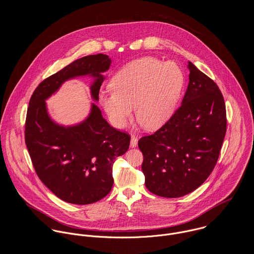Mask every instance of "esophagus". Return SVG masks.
<instances>
[{
  "label": "esophagus",
  "mask_w": 254,
  "mask_h": 254,
  "mask_svg": "<svg viewBox=\"0 0 254 254\" xmlns=\"http://www.w3.org/2000/svg\"><path fill=\"white\" fill-rule=\"evenodd\" d=\"M130 145L131 147H136L138 145V139L135 135L131 136V142H130Z\"/></svg>",
  "instance_id": "obj_1"
}]
</instances>
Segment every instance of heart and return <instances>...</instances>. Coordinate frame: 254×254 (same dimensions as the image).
Masks as SVG:
<instances>
[{
	"instance_id": "b5f03b06",
	"label": "heart",
	"mask_w": 254,
	"mask_h": 254,
	"mask_svg": "<svg viewBox=\"0 0 254 254\" xmlns=\"http://www.w3.org/2000/svg\"><path fill=\"white\" fill-rule=\"evenodd\" d=\"M113 91L100 94V104L116 128H124L136 107L138 121L148 130L162 126L173 114L184 86V74L174 62L146 57L114 74Z\"/></svg>"
}]
</instances>
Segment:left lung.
Listing matches in <instances>:
<instances>
[{"instance_id":"8db88e82","label":"left lung","mask_w":254,"mask_h":254,"mask_svg":"<svg viewBox=\"0 0 254 254\" xmlns=\"http://www.w3.org/2000/svg\"><path fill=\"white\" fill-rule=\"evenodd\" d=\"M188 68L190 81L181 107L138 143L145 187L163 197H180L203 184L217 162L226 134V107L216 83L190 62Z\"/></svg>"}]
</instances>
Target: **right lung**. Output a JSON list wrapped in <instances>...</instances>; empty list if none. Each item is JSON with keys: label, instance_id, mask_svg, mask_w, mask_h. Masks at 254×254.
<instances>
[{"label": "right lung", "instance_id": "right-lung-1", "mask_svg": "<svg viewBox=\"0 0 254 254\" xmlns=\"http://www.w3.org/2000/svg\"><path fill=\"white\" fill-rule=\"evenodd\" d=\"M110 64L103 54L74 61L39 84L27 109L25 144L37 175L59 198L73 204H90L109 193L114 160L128 150L131 138L111 127L94 103L84 120L65 126L51 117L46 101L64 82L88 76L93 78L91 98L98 103L102 73Z\"/></svg>", "mask_w": 254, "mask_h": 254}]
</instances>
